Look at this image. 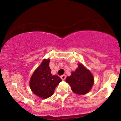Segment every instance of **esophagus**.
Returning a JSON list of instances; mask_svg holds the SVG:
<instances>
[{
  "label": "esophagus",
  "instance_id": "obj_1",
  "mask_svg": "<svg viewBox=\"0 0 121 121\" xmlns=\"http://www.w3.org/2000/svg\"><path fill=\"white\" fill-rule=\"evenodd\" d=\"M60 78L62 79V80H65V78H66V75H63L62 76H60Z\"/></svg>",
  "mask_w": 121,
  "mask_h": 121
}]
</instances>
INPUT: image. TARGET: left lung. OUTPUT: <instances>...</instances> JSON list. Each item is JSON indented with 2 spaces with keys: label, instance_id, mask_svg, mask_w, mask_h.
<instances>
[{
  "label": "left lung",
  "instance_id": "left-lung-1",
  "mask_svg": "<svg viewBox=\"0 0 121 121\" xmlns=\"http://www.w3.org/2000/svg\"><path fill=\"white\" fill-rule=\"evenodd\" d=\"M65 80L70 85L73 91L79 95L87 93L94 84V77L91 72L80 63L75 72H73L70 77H67Z\"/></svg>",
  "mask_w": 121,
  "mask_h": 121
}]
</instances>
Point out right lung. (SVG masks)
<instances>
[{
	"label": "right lung",
	"mask_w": 121,
	"mask_h": 121,
	"mask_svg": "<svg viewBox=\"0 0 121 121\" xmlns=\"http://www.w3.org/2000/svg\"><path fill=\"white\" fill-rule=\"evenodd\" d=\"M49 59H44L33 73L30 81L32 91L39 97L47 99L53 94L56 87L62 81L57 75L51 74Z\"/></svg>",
	"instance_id": "1"
}]
</instances>
